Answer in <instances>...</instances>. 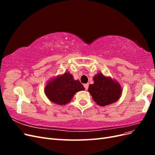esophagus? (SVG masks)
<instances>
[{"label":"esophagus","mask_w":155,"mask_h":155,"mask_svg":"<svg viewBox=\"0 0 155 155\" xmlns=\"http://www.w3.org/2000/svg\"><path fill=\"white\" fill-rule=\"evenodd\" d=\"M84 87H85V90L87 91L88 90V84H85V85H84Z\"/></svg>","instance_id":"1"}]
</instances>
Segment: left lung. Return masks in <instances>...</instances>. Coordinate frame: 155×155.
I'll return each instance as SVG.
<instances>
[{"mask_svg": "<svg viewBox=\"0 0 155 155\" xmlns=\"http://www.w3.org/2000/svg\"><path fill=\"white\" fill-rule=\"evenodd\" d=\"M93 80L94 83L89 85L88 91L98 105H109L120 99L122 88L115 79L99 72L93 77Z\"/></svg>", "mask_w": 155, "mask_h": 155, "instance_id": "left-lung-1", "label": "left lung"}]
</instances>
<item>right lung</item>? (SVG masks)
Wrapping results in <instances>:
<instances>
[{
  "instance_id": "1",
  "label": "right lung",
  "mask_w": 155,
  "mask_h": 155,
  "mask_svg": "<svg viewBox=\"0 0 155 155\" xmlns=\"http://www.w3.org/2000/svg\"><path fill=\"white\" fill-rule=\"evenodd\" d=\"M85 90L79 79L75 80L69 72L58 75L46 83L45 94L48 99L59 105L67 104L72 100L75 94Z\"/></svg>"
}]
</instances>
